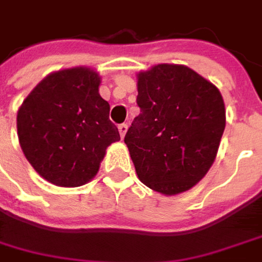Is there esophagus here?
<instances>
[{
  "mask_svg": "<svg viewBox=\"0 0 262 262\" xmlns=\"http://www.w3.org/2000/svg\"><path fill=\"white\" fill-rule=\"evenodd\" d=\"M127 127H129V126H127L126 123H123V124L118 126V132H120V136H121V138H124V135H126V132H127Z\"/></svg>",
  "mask_w": 262,
  "mask_h": 262,
  "instance_id": "1",
  "label": "esophagus"
}]
</instances>
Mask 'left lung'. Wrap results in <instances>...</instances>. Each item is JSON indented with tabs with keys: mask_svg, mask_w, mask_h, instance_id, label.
I'll list each match as a JSON object with an SVG mask.
<instances>
[{
	"mask_svg": "<svg viewBox=\"0 0 262 262\" xmlns=\"http://www.w3.org/2000/svg\"><path fill=\"white\" fill-rule=\"evenodd\" d=\"M136 102L124 142L139 181L164 195L188 191L215 162L225 129L218 87L185 65L160 63L138 74Z\"/></svg>",
	"mask_w": 262,
	"mask_h": 262,
	"instance_id": "8db88e82",
	"label": "left lung"
}]
</instances>
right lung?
Instances as JSON below:
<instances>
[{"label": "right lung", "instance_id": "add662e5", "mask_svg": "<svg viewBox=\"0 0 262 262\" xmlns=\"http://www.w3.org/2000/svg\"><path fill=\"white\" fill-rule=\"evenodd\" d=\"M100 77L89 67L54 71L25 98L17 136L26 160L57 187H80L96 177L106 148L120 141Z\"/></svg>", "mask_w": 262, "mask_h": 262}]
</instances>
